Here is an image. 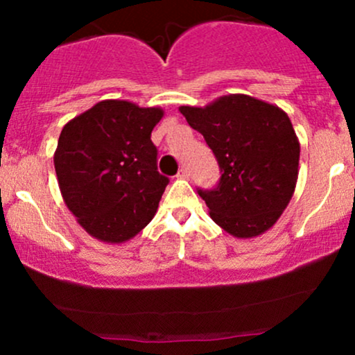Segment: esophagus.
I'll return each instance as SVG.
<instances>
[{
  "instance_id": "esophagus-1",
  "label": "esophagus",
  "mask_w": 355,
  "mask_h": 355,
  "mask_svg": "<svg viewBox=\"0 0 355 355\" xmlns=\"http://www.w3.org/2000/svg\"><path fill=\"white\" fill-rule=\"evenodd\" d=\"M177 177H178V178H189V177H190V170L187 168V166H183V168L178 170Z\"/></svg>"
}]
</instances>
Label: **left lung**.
Wrapping results in <instances>:
<instances>
[{"instance_id": "1", "label": "left lung", "mask_w": 355, "mask_h": 355, "mask_svg": "<svg viewBox=\"0 0 355 355\" xmlns=\"http://www.w3.org/2000/svg\"><path fill=\"white\" fill-rule=\"evenodd\" d=\"M178 110L205 138L222 172L217 189L198 190L211 220L237 239L272 229L299 177L300 144L287 113L240 93Z\"/></svg>"}]
</instances>
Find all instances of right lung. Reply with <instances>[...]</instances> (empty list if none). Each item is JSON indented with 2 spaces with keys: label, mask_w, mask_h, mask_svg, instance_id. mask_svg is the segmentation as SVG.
Listing matches in <instances>:
<instances>
[{
  "label": "right lung",
  "mask_w": 355,
  "mask_h": 355,
  "mask_svg": "<svg viewBox=\"0 0 355 355\" xmlns=\"http://www.w3.org/2000/svg\"><path fill=\"white\" fill-rule=\"evenodd\" d=\"M162 116L158 107L103 100L61 130L53 157L60 191L92 237L123 243L153 218L168 185L150 140Z\"/></svg>",
  "instance_id": "1"
}]
</instances>
